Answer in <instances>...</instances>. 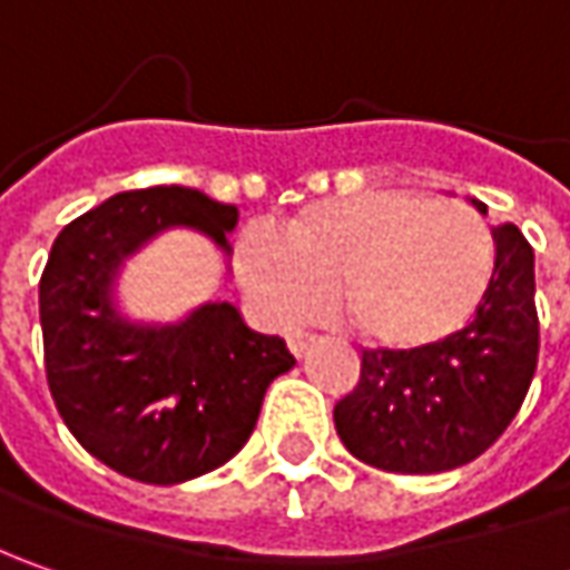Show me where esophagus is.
<instances>
[{
    "label": "esophagus",
    "instance_id": "1",
    "mask_svg": "<svg viewBox=\"0 0 570 570\" xmlns=\"http://www.w3.org/2000/svg\"><path fill=\"white\" fill-rule=\"evenodd\" d=\"M320 342L317 333H311V330H295V333H288V348L295 352L297 358H304L314 345Z\"/></svg>",
    "mask_w": 570,
    "mask_h": 570
}]
</instances>
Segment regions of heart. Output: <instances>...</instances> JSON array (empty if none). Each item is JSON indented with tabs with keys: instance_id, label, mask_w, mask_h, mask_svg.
Masks as SVG:
<instances>
[{
	"instance_id": "heart-1",
	"label": "heart",
	"mask_w": 570,
	"mask_h": 570,
	"mask_svg": "<svg viewBox=\"0 0 570 570\" xmlns=\"http://www.w3.org/2000/svg\"><path fill=\"white\" fill-rule=\"evenodd\" d=\"M492 230L463 203L362 193L292 215L282 240L250 234L237 250L247 292L278 317H311L336 297L367 345L425 348L453 336L489 288Z\"/></svg>"
}]
</instances>
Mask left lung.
I'll return each mask as SVG.
<instances>
[{"instance_id":"left-lung-1","label":"left lung","mask_w":570,"mask_h":570,"mask_svg":"<svg viewBox=\"0 0 570 570\" xmlns=\"http://www.w3.org/2000/svg\"><path fill=\"white\" fill-rule=\"evenodd\" d=\"M485 215V203L472 199ZM494 269L472 320L425 348H364L362 377L336 403L342 444L367 466L405 475L472 463L511 425L539 358L533 247L498 225Z\"/></svg>"}]
</instances>
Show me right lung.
<instances>
[{
  "mask_svg": "<svg viewBox=\"0 0 570 570\" xmlns=\"http://www.w3.org/2000/svg\"><path fill=\"white\" fill-rule=\"evenodd\" d=\"M237 206L189 187L117 193L59 230L40 275L43 362L53 403L104 466L148 485L218 470L247 444L266 386L292 371L285 340L250 330L228 301L177 323L122 317V259L167 228L228 253Z\"/></svg>",
  "mask_w": 570,
  "mask_h": 570,
  "instance_id": "obj_1",
  "label": "right lung"
}]
</instances>
